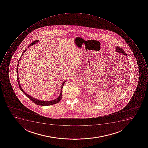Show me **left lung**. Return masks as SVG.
<instances>
[{
  "instance_id": "1",
  "label": "left lung",
  "mask_w": 148,
  "mask_h": 148,
  "mask_svg": "<svg viewBox=\"0 0 148 148\" xmlns=\"http://www.w3.org/2000/svg\"><path fill=\"white\" fill-rule=\"evenodd\" d=\"M116 51L117 53H121V54H122L123 55H126L125 51L123 50V49L118 46H116Z\"/></svg>"
}]
</instances>
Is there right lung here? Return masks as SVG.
<instances>
[{
    "instance_id": "obj_1",
    "label": "right lung",
    "mask_w": 148,
    "mask_h": 148,
    "mask_svg": "<svg viewBox=\"0 0 148 148\" xmlns=\"http://www.w3.org/2000/svg\"><path fill=\"white\" fill-rule=\"evenodd\" d=\"M39 42V40H36V41H34V42H32L31 43V44L29 45L28 47H29L31 46L33 44H35V43H37L38 42ZM26 50L23 51V53L21 55V57H20V59L18 61V64L17 66V69H16V73H17V80H18V84L19 87V88L21 90V91L23 92L24 94L26 96L28 97V98H29V99L30 100L32 101L34 103L36 104V105H39V106H50V105H54V104H56V103H58L60 101V100L62 99V88H63V86H64V84H65V83L66 82H64L63 83H62V86H61V93H60V94L59 96L56 99H54V100H51V101H42V100H39V99H35V98H33L32 96H30V95H29V94H27V93H26L25 92V91H23V89L22 88V87L20 86V82H19V79L18 78V66H19V62H20V60H21V57L23 56V53L25 52Z\"/></svg>"
}]
</instances>
